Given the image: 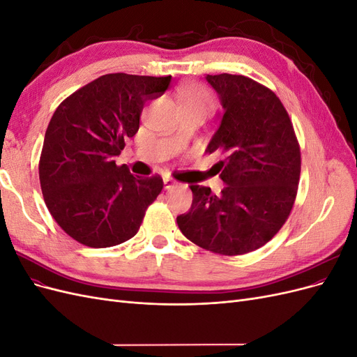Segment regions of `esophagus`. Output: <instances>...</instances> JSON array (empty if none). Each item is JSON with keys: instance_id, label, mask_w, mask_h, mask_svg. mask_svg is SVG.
Segmentation results:
<instances>
[{"instance_id": "esophagus-1", "label": "esophagus", "mask_w": 357, "mask_h": 357, "mask_svg": "<svg viewBox=\"0 0 357 357\" xmlns=\"http://www.w3.org/2000/svg\"><path fill=\"white\" fill-rule=\"evenodd\" d=\"M178 186V183L174 180V178H171V177H165L164 178V188L167 189V190H171V189H174V188H177Z\"/></svg>"}]
</instances>
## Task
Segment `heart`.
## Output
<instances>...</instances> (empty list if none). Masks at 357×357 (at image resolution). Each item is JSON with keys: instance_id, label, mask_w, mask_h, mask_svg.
<instances>
[{"instance_id": "b5f03b06", "label": "heart", "mask_w": 357, "mask_h": 357, "mask_svg": "<svg viewBox=\"0 0 357 357\" xmlns=\"http://www.w3.org/2000/svg\"><path fill=\"white\" fill-rule=\"evenodd\" d=\"M177 101L180 104L181 112L199 110L207 113L213 105V98L208 89H205L204 86L193 82H186L178 86Z\"/></svg>"}]
</instances>
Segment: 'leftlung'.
Returning a JSON list of instances; mask_svg holds the SVG:
<instances>
[{
	"label": "left lung",
	"mask_w": 357,
	"mask_h": 357,
	"mask_svg": "<svg viewBox=\"0 0 357 357\" xmlns=\"http://www.w3.org/2000/svg\"><path fill=\"white\" fill-rule=\"evenodd\" d=\"M223 117L207 153L219 164L225 188L190 185L192 207L180 214L183 235L225 256L253 252L282 229L294 207L301 174V150L294 125L278 96L245 75H207Z\"/></svg>",
	"instance_id": "8db88e82"
}]
</instances>
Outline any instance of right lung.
<instances>
[{
    "label": "right lung",
    "mask_w": 357,
    "mask_h": 357,
    "mask_svg": "<svg viewBox=\"0 0 357 357\" xmlns=\"http://www.w3.org/2000/svg\"><path fill=\"white\" fill-rule=\"evenodd\" d=\"M169 83L171 75L105 74L53 113L40 156V185L52 218L75 241L104 248L138 232L164 181L158 174L134 177L114 158L137 134L144 102Z\"/></svg>",
    "instance_id": "obj_1"
}]
</instances>
